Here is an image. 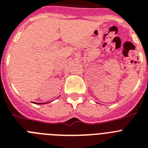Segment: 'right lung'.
<instances>
[{
    "label": "right lung",
    "instance_id": "right-lung-1",
    "mask_svg": "<svg viewBox=\"0 0 148 148\" xmlns=\"http://www.w3.org/2000/svg\"><path fill=\"white\" fill-rule=\"evenodd\" d=\"M37 104H43V103H37Z\"/></svg>",
    "mask_w": 148,
    "mask_h": 148
}]
</instances>
